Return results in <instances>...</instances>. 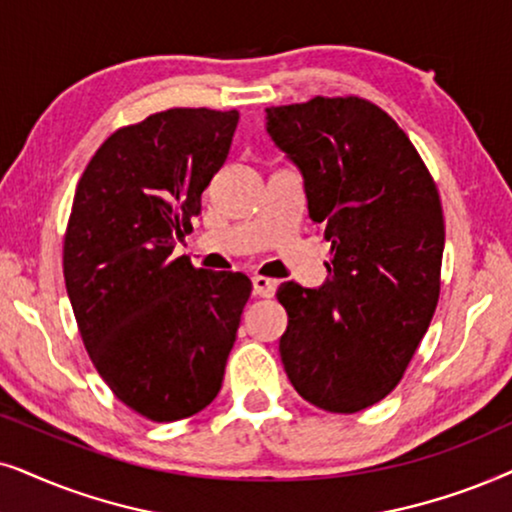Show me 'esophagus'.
<instances>
[{
    "label": "esophagus",
    "instance_id": "obj_1",
    "mask_svg": "<svg viewBox=\"0 0 512 512\" xmlns=\"http://www.w3.org/2000/svg\"><path fill=\"white\" fill-rule=\"evenodd\" d=\"M276 281L274 278H267V276H255L252 278V290H255L257 297H274L276 292Z\"/></svg>",
    "mask_w": 512,
    "mask_h": 512
}]
</instances>
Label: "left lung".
<instances>
[{
  "label": "left lung",
  "mask_w": 512,
  "mask_h": 512,
  "mask_svg": "<svg viewBox=\"0 0 512 512\" xmlns=\"http://www.w3.org/2000/svg\"><path fill=\"white\" fill-rule=\"evenodd\" d=\"M267 133L330 241L320 288L276 292L285 374L320 410L360 412L393 391L431 325L445 250L438 189L403 128L353 95L269 107Z\"/></svg>",
  "instance_id": "obj_1"
}]
</instances>
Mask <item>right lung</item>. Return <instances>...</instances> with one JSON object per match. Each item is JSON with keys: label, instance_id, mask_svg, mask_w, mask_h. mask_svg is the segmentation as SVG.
Segmentation results:
<instances>
[{"label": "right lung", "instance_id": "add662e5", "mask_svg": "<svg viewBox=\"0 0 512 512\" xmlns=\"http://www.w3.org/2000/svg\"><path fill=\"white\" fill-rule=\"evenodd\" d=\"M238 112L166 109L109 135L81 175L65 288L95 370L152 421L215 400L252 283L173 257L227 161Z\"/></svg>", "mask_w": 512, "mask_h": 512}]
</instances>
